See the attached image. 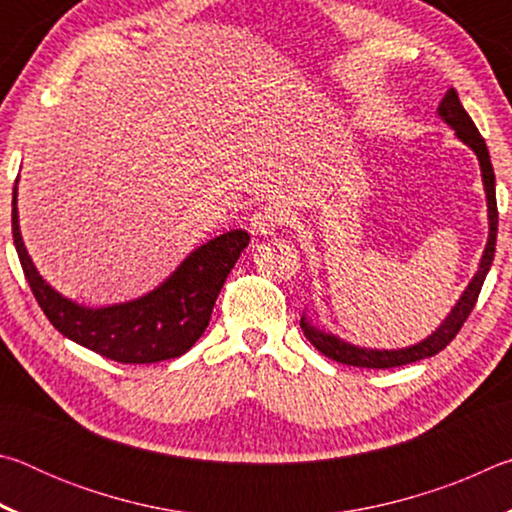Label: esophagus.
Returning <instances> with one entry per match:
<instances>
[{
	"label": "esophagus",
	"instance_id": "obj_1",
	"mask_svg": "<svg viewBox=\"0 0 512 512\" xmlns=\"http://www.w3.org/2000/svg\"><path fill=\"white\" fill-rule=\"evenodd\" d=\"M287 223H289L287 214H284L280 207L264 205V207H259V210L253 214V219H250V232L259 237L275 235V232Z\"/></svg>",
	"mask_w": 512,
	"mask_h": 512
}]
</instances>
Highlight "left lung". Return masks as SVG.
Segmentation results:
<instances>
[{
    "mask_svg": "<svg viewBox=\"0 0 512 512\" xmlns=\"http://www.w3.org/2000/svg\"><path fill=\"white\" fill-rule=\"evenodd\" d=\"M438 115L445 119L447 126H452L456 131V137L461 142H465L470 149L476 153L481 164V178H483V187H485V198H488V225H490V235H488V244H485L479 271L472 277V282L467 284V289L463 291L461 300L456 302V307L452 309L443 325H440L436 332L427 339L411 345V348H402V350H370V348H359V345L345 343L339 336L329 334V332H320L318 327H314L309 320L302 316L300 318V327L309 343L314 345L318 352H323L327 359L345 363V366H357V368H395V366H406V363L420 361L433 357L440 350H445L449 343H452L454 336L461 332L463 323L470 316V311L474 309L476 300H479V293L483 287L485 275H488L492 259H495V246H497V225H499V212H497V196H495V171H492V162H490V153L488 146H485L481 133L476 131L472 117L467 115L461 99L454 88H449L447 94L440 101L438 106Z\"/></svg>",
    "mask_w": 512,
    "mask_h": 512,
    "instance_id": "1",
    "label": "left lung"
}]
</instances>
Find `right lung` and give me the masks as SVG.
Returning <instances> with one entry per match:
<instances>
[{"label":"right lung","mask_w":512,"mask_h":512,"mask_svg":"<svg viewBox=\"0 0 512 512\" xmlns=\"http://www.w3.org/2000/svg\"><path fill=\"white\" fill-rule=\"evenodd\" d=\"M246 230H230L196 248L158 289L112 307H83L42 280L24 248L13 187V244L24 277L49 323L69 341L119 363L176 359L201 339L225 277L248 246Z\"/></svg>","instance_id":"1"}]
</instances>
